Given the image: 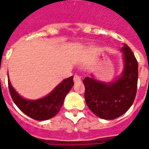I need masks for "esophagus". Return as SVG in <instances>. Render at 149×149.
Listing matches in <instances>:
<instances>
[{
  "label": "esophagus",
  "mask_w": 149,
  "mask_h": 149,
  "mask_svg": "<svg viewBox=\"0 0 149 149\" xmlns=\"http://www.w3.org/2000/svg\"><path fill=\"white\" fill-rule=\"evenodd\" d=\"M73 81H74V82L76 83V84H77V83H80V82H81V79L79 76H77V75H75L74 77H73Z\"/></svg>",
  "instance_id": "obj_1"
}]
</instances>
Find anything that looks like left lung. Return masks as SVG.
<instances>
[{
  "label": "left lung",
  "mask_w": 149,
  "mask_h": 149,
  "mask_svg": "<svg viewBox=\"0 0 149 149\" xmlns=\"http://www.w3.org/2000/svg\"><path fill=\"white\" fill-rule=\"evenodd\" d=\"M124 68L118 78L111 82L96 80L93 74L84 78V98L89 109L98 117L113 120L127 112L136 94L138 63L126 44L120 49Z\"/></svg>",
  "instance_id": "8db88e82"
}]
</instances>
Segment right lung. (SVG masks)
Segmentation results:
<instances>
[{
  "label": "right lung",
  "mask_w": 149,
  "mask_h": 149,
  "mask_svg": "<svg viewBox=\"0 0 149 149\" xmlns=\"http://www.w3.org/2000/svg\"><path fill=\"white\" fill-rule=\"evenodd\" d=\"M8 88L12 99L20 109L31 118L46 120L55 116L64 104L66 95L73 86V77L65 79L45 97L37 100H28L22 97L12 86L8 77Z\"/></svg>",
  "instance_id": "obj_1"
}]
</instances>
